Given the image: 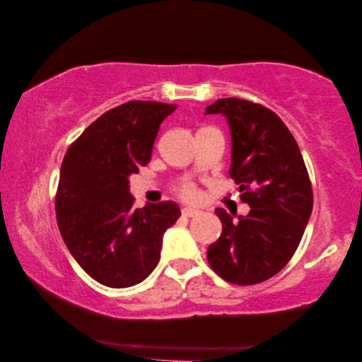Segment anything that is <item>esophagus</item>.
I'll return each instance as SVG.
<instances>
[{
  "label": "esophagus",
  "mask_w": 362,
  "mask_h": 362,
  "mask_svg": "<svg viewBox=\"0 0 362 362\" xmlns=\"http://www.w3.org/2000/svg\"><path fill=\"white\" fill-rule=\"evenodd\" d=\"M181 213H182V216L191 218V216H197L200 211H199L197 209H189V206H186V209H182V210H181Z\"/></svg>",
  "instance_id": "esophagus-1"
}]
</instances>
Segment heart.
Returning <instances> with one entry per match:
<instances>
[{
  "label": "heart",
  "mask_w": 362,
  "mask_h": 362,
  "mask_svg": "<svg viewBox=\"0 0 362 362\" xmlns=\"http://www.w3.org/2000/svg\"><path fill=\"white\" fill-rule=\"evenodd\" d=\"M177 192L181 194V197H185L187 200H194L197 197V191H195V187L192 185H182L180 189H177Z\"/></svg>",
  "instance_id": "obj_1"
}]
</instances>
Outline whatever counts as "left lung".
I'll return each instance as SVG.
<instances>
[{"label": "left lung", "mask_w": 362, "mask_h": 362, "mask_svg": "<svg viewBox=\"0 0 362 362\" xmlns=\"http://www.w3.org/2000/svg\"><path fill=\"white\" fill-rule=\"evenodd\" d=\"M226 117L230 129L229 175L239 185L247 216L216 209L223 233L206 258L218 276L253 286L277 274L303 237L313 210V189L293 134L274 112L245 99L226 98L205 109Z\"/></svg>", "instance_id": "obj_1"}]
</instances>
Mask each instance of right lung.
<instances>
[{"mask_svg":"<svg viewBox=\"0 0 362 362\" xmlns=\"http://www.w3.org/2000/svg\"><path fill=\"white\" fill-rule=\"evenodd\" d=\"M176 105L129 100L100 115L65 153L56 194L65 245L94 281L136 286L156 269L163 234L181 210L175 202L133 209L129 176L151 162L160 123Z\"/></svg>","mask_w":362,"mask_h":362,"instance_id":"obj_1","label":"right lung"}]
</instances>
